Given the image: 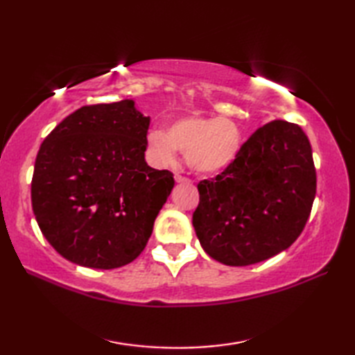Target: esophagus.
<instances>
[{
  "instance_id": "34e87169",
  "label": "esophagus",
  "mask_w": 355,
  "mask_h": 355,
  "mask_svg": "<svg viewBox=\"0 0 355 355\" xmlns=\"http://www.w3.org/2000/svg\"><path fill=\"white\" fill-rule=\"evenodd\" d=\"M173 178H175L177 183H192L191 178L182 175V173H175V177H173Z\"/></svg>"
}]
</instances>
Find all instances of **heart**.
Wrapping results in <instances>:
<instances>
[{"label": "heart", "mask_w": 355, "mask_h": 355, "mask_svg": "<svg viewBox=\"0 0 355 355\" xmlns=\"http://www.w3.org/2000/svg\"><path fill=\"white\" fill-rule=\"evenodd\" d=\"M148 143L158 160L171 163L177 149L186 154V162L195 172L214 175L236 160L243 148V131L227 117L189 116L175 120L166 134L149 132Z\"/></svg>", "instance_id": "1"}]
</instances>
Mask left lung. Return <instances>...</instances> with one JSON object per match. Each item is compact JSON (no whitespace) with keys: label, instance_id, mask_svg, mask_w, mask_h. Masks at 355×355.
Returning <instances> with one entry per match:
<instances>
[{"label":"left lung","instance_id":"1","mask_svg":"<svg viewBox=\"0 0 355 355\" xmlns=\"http://www.w3.org/2000/svg\"><path fill=\"white\" fill-rule=\"evenodd\" d=\"M315 182L313 150L302 128L271 120L243 143L229 168L198 183L192 224L201 247L233 267L281 253L305 227Z\"/></svg>","mask_w":355,"mask_h":355}]
</instances>
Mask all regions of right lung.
Segmentation results:
<instances>
[{
	"mask_svg": "<svg viewBox=\"0 0 355 355\" xmlns=\"http://www.w3.org/2000/svg\"><path fill=\"white\" fill-rule=\"evenodd\" d=\"M149 117L132 101L80 107L36 155L32 207L55 250L78 266L111 270L145 250L175 180L145 162Z\"/></svg>",
	"mask_w": 355,
	"mask_h": 355,
	"instance_id": "obj_1",
	"label": "right lung"
}]
</instances>
